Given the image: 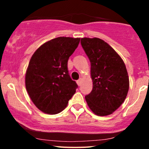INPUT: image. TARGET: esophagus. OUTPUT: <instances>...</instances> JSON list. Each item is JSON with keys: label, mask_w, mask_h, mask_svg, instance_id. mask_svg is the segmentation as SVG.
Instances as JSON below:
<instances>
[{"label": "esophagus", "mask_w": 149, "mask_h": 149, "mask_svg": "<svg viewBox=\"0 0 149 149\" xmlns=\"http://www.w3.org/2000/svg\"><path fill=\"white\" fill-rule=\"evenodd\" d=\"M81 83H82V78H80L79 80H77V84H78V85H81Z\"/></svg>", "instance_id": "obj_1"}]
</instances>
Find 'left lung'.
<instances>
[{
  "label": "left lung",
  "instance_id": "1",
  "mask_svg": "<svg viewBox=\"0 0 149 149\" xmlns=\"http://www.w3.org/2000/svg\"><path fill=\"white\" fill-rule=\"evenodd\" d=\"M91 64L92 92L85 96L88 107L97 116L113 113L120 107L129 90L125 65L109 44L98 38L80 40Z\"/></svg>",
  "mask_w": 149,
  "mask_h": 149
}]
</instances>
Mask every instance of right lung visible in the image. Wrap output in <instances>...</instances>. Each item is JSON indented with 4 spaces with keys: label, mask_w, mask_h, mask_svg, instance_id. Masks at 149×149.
Here are the masks:
<instances>
[{
    "label": "right lung",
    "mask_w": 149,
    "mask_h": 149,
    "mask_svg": "<svg viewBox=\"0 0 149 149\" xmlns=\"http://www.w3.org/2000/svg\"><path fill=\"white\" fill-rule=\"evenodd\" d=\"M80 38L58 37L46 42L31 58L25 84L31 100L39 110L57 114L66 107L78 85L69 76L67 64Z\"/></svg>",
    "instance_id": "1"
}]
</instances>
